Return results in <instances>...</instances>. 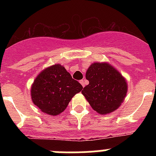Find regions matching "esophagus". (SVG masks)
I'll use <instances>...</instances> for the list:
<instances>
[{
  "mask_svg": "<svg viewBox=\"0 0 156 156\" xmlns=\"http://www.w3.org/2000/svg\"><path fill=\"white\" fill-rule=\"evenodd\" d=\"M80 83L81 84H82L83 87H84L85 85H86V82H85L84 80H80Z\"/></svg>",
  "mask_w": 156,
  "mask_h": 156,
  "instance_id": "1",
  "label": "esophagus"
}]
</instances>
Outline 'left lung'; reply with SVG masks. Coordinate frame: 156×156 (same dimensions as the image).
I'll use <instances>...</instances> for the list:
<instances>
[{
    "label": "left lung",
    "instance_id": "left-lung-1",
    "mask_svg": "<svg viewBox=\"0 0 156 156\" xmlns=\"http://www.w3.org/2000/svg\"><path fill=\"white\" fill-rule=\"evenodd\" d=\"M89 81L82 94L91 108L100 114L115 111L121 105L127 92L126 79L107 62H94L86 73Z\"/></svg>",
    "mask_w": 156,
    "mask_h": 156
}]
</instances>
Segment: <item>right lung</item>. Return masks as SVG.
Segmentation results:
<instances>
[{
	"mask_svg": "<svg viewBox=\"0 0 156 156\" xmlns=\"http://www.w3.org/2000/svg\"><path fill=\"white\" fill-rule=\"evenodd\" d=\"M83 89L78 81L60 64L44 69L31 87V98L41 112L51 115L62 113L76 94Z\"/></svg>",
	"mask_w": 156,
	"mask_h": 156,
	"instance_id": "1",
	"label": "right lung"
}]
</instances>
